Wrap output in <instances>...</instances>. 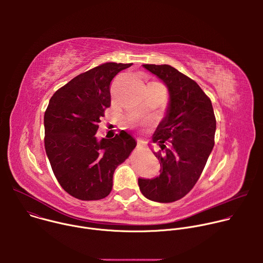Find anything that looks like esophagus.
I'll return each instance as SVG.
<instances>
[{"label": "esophagus", "instance_id": "1", "mask_svg": "<svg viewBox=\"0 0 263 263\" xmlns=\"http://www.w3.org/2000/svg\"><path fill=\"white\" fill-rule=\"evenodd\" d=\"M142 147H143V143H142L141 141H138V142H137V145H136V149H137V151H140V149H142Z\"/></svg>", "mask_w": 263, "mask_h": 263}]
</instances>
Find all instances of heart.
Wrapping results in <instances>:
<instances>
[{
	"label": "heart",
	"instance_id": "heart-1",
	"mask_svg": "<svg viewBox=\"0 0 263 263\" xmlns=\"http://www.w3.org/2000/svg\"><path fill=\"white\" fill-rule=\"evenodd\" d=\"M144 122H146V120H141V121L136 120V121H133V124H140V123H144Z\"/></svg>",
	"mask_w": 263,
	"mask_h": 263
}]
</instances>
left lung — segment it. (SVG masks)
I'll use <instances>...</instances> for the list:
<instances>
[{"instance_id": "left-lung-1", "label": "left lung", "mask_w": 263, "mask_h": 263, "mask_svg": "<svg viewBox=\"0 0 263 263\" xmlns=\"http://www.w3.org/2000/svg\"><path fill=\"white\" fill-rule=\"evenodd\" d=\"M143 67L165 83L170 105L153 136L161 148L153 152L160 175L138 179V185L146 199L172 203L189 194L199 180L214 145L215 116L210 99L196 81L168 64Z\"/></svg>"}]
</instances>
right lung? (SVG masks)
<instances>
[{
	"label": "right lung",
	"mask_w": 263,
	"mask_h": 263,
	"mask_svg": "<svg viewBox=\"0 0 263 263\" xmlns=\"http://www.w3.org/2000/svg\"><path fill=\"white\" fill-rule=\"evenodd\" d=\"M132 63L106 62L78 74L51 98L45 112V147L62 189L82 201L106 198L112 179L136 146L125 131L97 139L105 110L110 107V84Z\"/></svg>",
	"instance_id": "right-lung-1"
}]
</instances>
